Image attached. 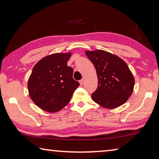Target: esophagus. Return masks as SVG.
<instances>
[{"mask_svg": "<svg viewBox=\"0 0 159 159\" xmlns=\"http://www.w3.org/2000/svg\"><path fill=\"white\" fill-rule=\"evenodd\" d=\"M79 82H80V84L81 85H83V83H84V82H85V79H84V78H83V79H82L81 80H80Z\"/></svg>", "mask_w": 159, "mask_h": 159, "instance_id": "esophagus-1", "label": "esophagus"}]
</instances>
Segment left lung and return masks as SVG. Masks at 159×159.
Segmentation results:
<instances>
[{
    "mask_svg": "<svg viewBox=\"0 0 159 159\" xmlns=\"http://www.w3.org/2000/svg\"><path fill=\"white\" fill-rule=\"evenodd\" d=\"M95 67L98 86L92 99L99 105L114 109L125 103L133 91L134 79L124 61L118 56L98 50L86 51Z\"/></svg>",
    "mask_w": 159,
    "mask_h": 159,
    "instance_id": "obj_1",
    "label": "left lung"
}]
</instances>
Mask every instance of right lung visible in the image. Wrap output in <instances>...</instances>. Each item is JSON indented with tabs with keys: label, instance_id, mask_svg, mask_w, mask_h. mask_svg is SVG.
I'll return each mask as SVG.
<instances>
[{
	"label": "right lung",
	"instance_id": "obj_1",
	"mask_svg": "<svg viewBox=\"0 0 159 159\" xmlns=\"http://www.w3.org/2000/svg\"><path fill=\"white\" fill-rule=\"evenodd\" d=\"M71 54L55 53L40 60L34 66L28 81L30 98L45 111L63 109L80 85L73 79V69L67 66Z\"/></svg>",
	"mask_w": 159,
	"mask_h": 159
}]
</instances>
